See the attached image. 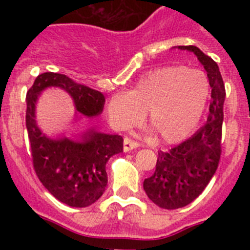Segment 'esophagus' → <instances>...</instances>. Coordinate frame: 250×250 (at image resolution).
Segmentation results:
<instances>
[{
	"instance_id": "esophagus-1",
	"label": "esophagus",
	"mask_w": 250,
	"mask_h": 250,
	"mask_svg": "<svg viewBox=\"0 0 250 250\" xmlns=\"http://www.w3.org/2000/svg\"><path fill=\"white\" fill-rule=\"evenodd\" d=\"M139 146V143L135 140H132L130 138H125L124 139V151H130L132 149H136Z\"/></svg>"
}]
</instances>
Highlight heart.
<instances>
[{
	"label": "heart",
	"instance_id": "heart-1",
	"mask_svg": "<svg viewBox=\"0 0 250 250\" xmlns=\"http://www.w3.org/2000/svg\"><path fill=\"white\" fill-rule=\"evenodd\" d=\"M208 98L205 74L185 66H165L141 76L126 94L112 95L106 111L120 130L138 125L146 112L147 123L161 140L175 143L195 127Z\"/></svg>",
	"mask_w": 250,
	"mask_h": 250
}]
</instances>
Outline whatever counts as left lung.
I'll return each instance as SVG.
<instances>
[{
    "mask_svg": "<svg viewBox=\"0 0 250 250\" xmlns=\"http://www.w3.org/2000/svg\"><path fill=\"white\" fill-rule=\"evenodd\" d=\"M179 48L193 51L204 66L211 87V100L207 123L176 146L167 151L160 150L155 171L144 180L149 199L163 209H179L195 200L215 174L222 155L225 86L219 67L196 46Z\"/></svg>",
    "mask_w": 250,
    "mask_h": 250,
    "instance_id": "1",
    "label": "left lung"
}]
</instances>
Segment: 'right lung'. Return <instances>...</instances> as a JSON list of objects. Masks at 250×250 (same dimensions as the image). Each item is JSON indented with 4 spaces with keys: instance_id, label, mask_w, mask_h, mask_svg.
I'll return each instance as SVG.
<instances>
[{
    "instance_id": "obj_1",
    "label": "right lung",
    "mask_w": 250,
    "mask_h": 250,
    "mask_svg": "<svg viewBox=\"0 0 250 250\" xmlns=\"http://www.w3.org/2000/svg\"><path fill=\"white\" fill-rule=\"evenodd\" d=\"M50 86L61 87L71 95L76 110L86 116L103 111V92L79 83L57 72L39 75L26 95V127L35 173L52 195L68 207L94 204L107 184L106 163L123 151L121 135H107L90 130L80 141L62 138L52 140L43 135L35 121V104L40 92Z\"/></svg>"
}]
</instances>
